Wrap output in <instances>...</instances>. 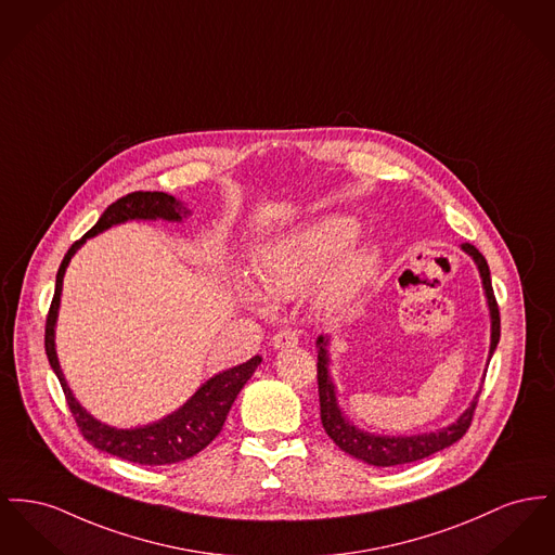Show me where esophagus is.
<instances>
[{"mask_svg": "<svg viewBox=\"0 0 555 555\" xmlns=\"http://www.w3.org/2000/svg\"><path fill=\"white\" fill-rule=\"evenodd\" d=\"M297 341H299V337H297V333L292 331V328H283V331H279V333L272 337L274 350H292V348L297 346Z\"/></svg>", "mask_w": 555, "mask_h": 555, "instance_id": "34e87169", "label": "esophagus"}]
</instances>
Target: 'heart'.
I'll return each instance as SVG.
<instances>
[{
    "label": "heart",
    "instance_id": "obj_1",
    "mask_svg": "<svg viewBox=\"0 0 555 555\" xmlns=\"http://www.w3.org/2000/svg\"><path fill=\"white\" fill-rule=\"evenodd\" d=\"M362 222L350 214H326L274 238L261 251L256 276L261 289L276 299H295L319 285L326 310H344L364 294L384 266L375 241H359ZM241 297L263 312L258 289L243 283Z\"/></svg>",
    "mask_w": 555,
    "mask_h": 555
}]
</instances>
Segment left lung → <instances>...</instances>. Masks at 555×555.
I'll return each mask as SVG.
<instances>
[{
  "instance_id": "8db88e82",
  "label": "left lung",
  "mask_w": 555,
  "mask_h": 555,
  "mask_svg": "<svg viewBox=\"0 0 555 555\" xmlns=\"http://www.w3.org/2000/svg\"><path fill=\"white\" fill-rule=\"evenodd\" d=\"M461 251L467 254L480 274L482 281V289L487 297V306H489L490 317V362L496 346H499V337H501V319H499V308H496V299L492 294V283H490L489 263L485 260V256L469 243L461 245ZM331 335H319L317 337V352H319V396H321V422L325 427L326 436L350 456L364 461L369 465L375 467H391V465H404V463H413L425 456L434 455L451 444H455L459 438H463V434L467 431V427L472 424L474 417V409L478 404V396L482 391V384L478 391L474 393V398L469 400L467 409L456 417L453 424L444 425L440 429L434 431H424V434H375V431H366L359 425L352 424L348 420V415L341 411L339 406V398H337V386L333 382L331 375ZM487 375V371H485Z\"/></svg>"
}]
</instances>
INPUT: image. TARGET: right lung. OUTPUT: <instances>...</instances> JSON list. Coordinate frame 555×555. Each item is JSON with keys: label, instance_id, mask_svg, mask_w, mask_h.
Here are the masks:
<instances>
[{"label": "right lung", "instance_id": "1", "mask_svg": "<svg viewBox=\"0 0 555 555\" xmlns=\"http://www.w3.org/2000/svg\"><path fill=\"white\" fill-rule=\"evenodd\" d=\"M191 209L186 203L178 201L167 193H131L104 209L99 222L88 230L79 241L70 245L65 260L56 274V292L50 306L48 325H46V354L52 371L56 373L63 391H65L68 409L79 425L83 438L99 451L108 455L126 459L140 465H171L184 459L195 456L203 451L222 429L229 417L230 406L243 386L251 379L256 369L260 366L261 357L230 366L227 371L216 373L198 390L176 411L165 415L153 424L133 425V427H115L96 420L81 402L75 398L66 384L65 373L61 369V360L56 354V323L61 310L63 281L70 258L86 245L88 238L96 236L104 230L126 224V222H182L191 218Z\"/></svg>", "mask_w": 555, "mask_h": 555}]
</instances>
